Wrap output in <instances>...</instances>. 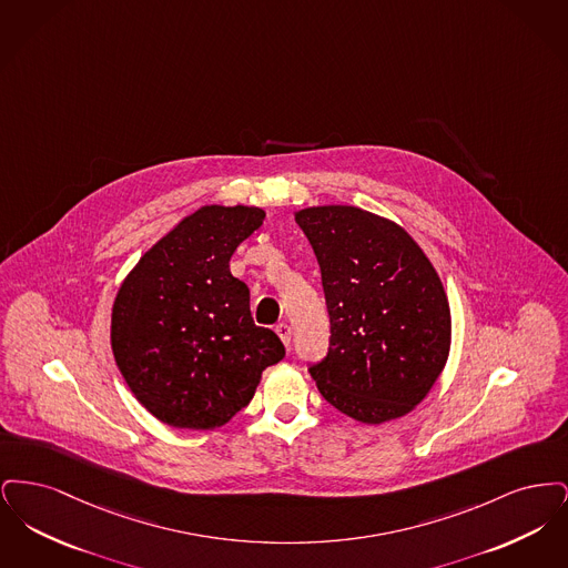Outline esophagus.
Listing matches in <instances>:
<instances>
[{
  "label": "esophagus",
  "instance_id": "esophagus-1",
  "mask_svg": "<svg viewBox=\"0 0 568 568\" xmlns=\"http://www.w3.org/2000/svg\"><path fill=\"white\" fill-rule=\"evenodd\" d=\"M274 332H276V336L281 338V343H283L285 347H290V343H292V327L287 324H278L274 327Z\"/></svg>",
  "mask_w": 568,
  "mask_h": 568
}]
</instances>
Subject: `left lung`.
I'll return each instance as SVG.
<instances>
[{
    "instance_id": "obj_1",
    "label": "left lung",
    "mask_w": 568,
    "mask_h": 568,
    "mask_svg": "<svg viewBox=\"0 0 568 568\" xmlns=\"http://www.w3.org/2000/svg\"><path fill=\"white\" fill-rule=\"evenodd\" d=\"M322 268L329 352L311 366L325 400L378 426L419 405L452 349L438 272L403 225L352 204L294 213Z\"/></svg>"
}]
</instances>
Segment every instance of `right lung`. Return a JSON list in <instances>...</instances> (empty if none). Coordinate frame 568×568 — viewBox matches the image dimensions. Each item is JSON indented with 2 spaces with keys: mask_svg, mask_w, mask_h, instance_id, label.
Listing matches in <instances>:
<instances>
[{
  "mask_svg": "<svg viewBox=\"0 0 568 568\" xmlns=\"http://www.w3.org/2000/svg\"><path fill=\"white\" fill-rule=\"evenodd\" d=\"M266 219L257 206L206 204L183 216L123 278L110 347L135 400L181 430H215L251 403L283 359L278 336L253 324L230 260Z\"/></svg>",
  "mask_w": 568,
  "mask_h": 568,
  "instance_id": "right-lung-1",
  "label": "right lung"
}]
</instances>
